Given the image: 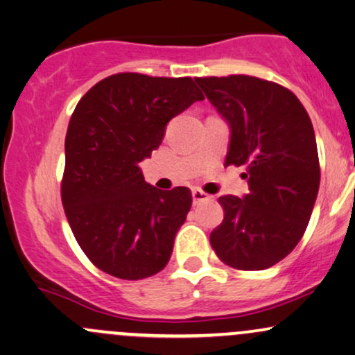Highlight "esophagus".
<instances>
[{
	"instance_id": "1",
	"label": "esophagus",
	"mask_w": 355,
	"mask_h": 355,
	"mask_svg": "<svg viewBox=\"0 0 355 355\" xmlns=\"http://www.w3.org/2000/svg\"><path fill=\"white\" fill-rule=\"evenodd\" d=\"M191 197H193V203H195V205H198V203H202V202L209 200L210 195H207L205 191H202V190L195 189L193 191H191Z\"/></svg>"
}]
</instances>
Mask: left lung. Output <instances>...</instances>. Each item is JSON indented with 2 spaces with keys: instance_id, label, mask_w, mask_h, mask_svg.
Masks as SVG:
<instances>
[{
  "instance_id": "left-lung-1",
  "label": "left lung",
  "mask_w": 355,
  "mask_h": 355,
  "mask_svg": "<svg viewBox=\"0 0 355 355\" xmlns=\"http://www.w3.org/2000/svg\"><path fill=\"white\" fill-rule=\"evenodd\" d=\"M230 128L225 165H245L248 193L223 195L222 223L210 234L218 259L263 270L294 250L320 183L313 126L291 89L247 75L195 78Z\"/></svg>"
}]
</instances>
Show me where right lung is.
Instances as JSON below:
<instances>
[{"instance_id": "1", "label": "right lung", "mask_w": 355, "mask_h": 355, "mask_svg": "<svg viewBox=\"0 0 355 355\" xmlns=\"http://www.w3.org/2000/svg\"><path fill=\"white\" fill-rule=\"evenodd\" d=\"M203 100L191 78L118 73L76 105L67 140L61 202L81 250L100 270L140 280L168 263L191 191L145 182L140 162L164 140L166 123Z\"/></svg>"}]
</instances>
